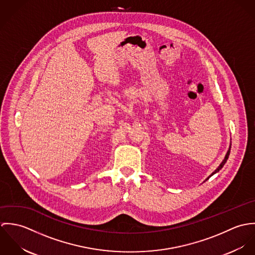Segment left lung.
I'll use <instances>...</instances> for the list:
<instances>
[{
    "instance_id": "left-lung-1",
    "label": "left lung",
    "mask_w": 255,
    "mask_h": 255,
    "mask_svg": "<svg viewBox=\"0 0 255 255\" xmlns=\"http://www.w3.org/2000/svg\"><path fill=\"white\" fill-rule=\"evenodd\" d=\"M230 152H231V145H230V147H229V150H228V152H227V154H226V156H225V158H224V160H223V162H222V163H221V164H220V166H219L218 168H217V169H216V170H215V171H214V172H213V173H212V174H211V175H210V176H209V177H208V178H207V180H208V179H209V178H210V177H212V176H213V175H214V174H216V173H218L219 171H220V170H221V169H222V168H223V166H224V165H225V164H226V162H227V160H228V158H229V155H230ZM207 180H206V181H207Z\"/></svg>"
}]
</instances>
